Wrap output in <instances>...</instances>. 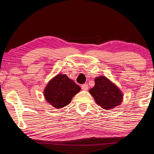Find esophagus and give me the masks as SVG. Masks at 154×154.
I'll return each instance as SVG.
<instances>
[{
	"instance_id": "obj_1",
	"label": "esophagus",
	"mask_w": 154,
	"mask_h": 154,
	"mask_svg": "<svg viewBox=\"0 0 154 154\" xmlns=\"http://www.w3.org/2000/svg\"><path fill=\"white\" fill-rule=\"evenodd\" d=\"M81 88L84 91H87V90H88V86L87 84H84V85H82L81 86Z\"/></svg>"
}]
</instances>
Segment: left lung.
Masks as SVG:
<instances>
[{
  "mask_svg": "<svg viewBox=\"0 0 154 154\" xmlns=\"http://www.w3.org/2000/svg\"><path fill=\"white\" fill-rule=\"evenodd\" d=\"M95 82L89 93L99 106L107 110L120 106L123 95L116 86L105 76L96 78Z\"/></svg>",
  "mask_w": 154,
  "mask_h": 154,
  "instance_id": "left-lung-1",
  "label": "left lung"
}]
</instances>
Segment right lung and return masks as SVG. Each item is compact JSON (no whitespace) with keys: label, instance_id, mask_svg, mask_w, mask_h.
I'll return each mask as SVG.
<instances>
[{"label":"right lung","instance_id":"obj_1","mask_svg":"<svg viewBox=\"0 0 154 154\" xmlns=\"http://www.w3.org/2000/svg\"><path fill=\"white\" fill-rule=\"evenodd\" d=\"M80 87L66 75L58 74L51 80L45 90V97L51 106L59 109L68 105Z\"/></svg>","mask_w":154,"mask_h":154}]
</instances>
